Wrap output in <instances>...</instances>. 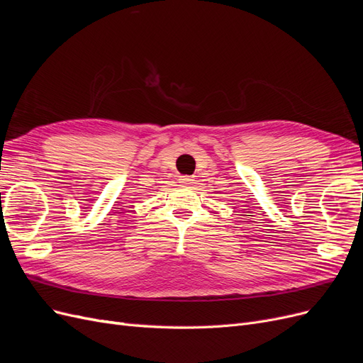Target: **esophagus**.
Returning <instances> with one entry per match:
<instances>
[{"mask_svg": "<svg viewBox=\"0 0 363 363\" xmlns=\"http://www.w3.org/2000/svg\"><path fill=\"white\" fill-rule=\"evenodd\" d=\"M195 180L191 177V175H183V177H180V183L184 184V186H189L192 184Z\"/></svg>", "mask_w": 363, "mask_h": 363, "instance_id": "obj_1", "label": "esophagus"}]
</instances>
